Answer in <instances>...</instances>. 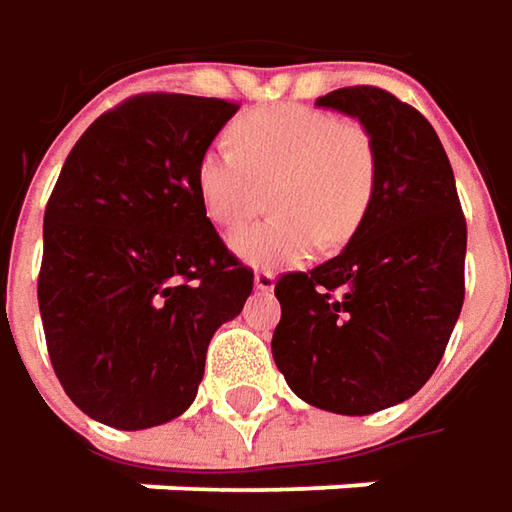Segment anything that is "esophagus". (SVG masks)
I'll return each mask as SVG.
<instances>
[{
    "mask_svg": "<svg viewBox=\"0 0 512 512\" xmlns=\"http://www.w3.org/2000/svg\"><path fill=\"white\" fill-rule=\"evenodd\" d=\"M255 289L257 291H272L274 289V274L272 272H257L255 274Z\"/></svg>",
    "mask_w": 512,
    "mask_h": 512,
    "instance_id": "esophagus-1",
    "label": "esophagus"
}]
</instances>
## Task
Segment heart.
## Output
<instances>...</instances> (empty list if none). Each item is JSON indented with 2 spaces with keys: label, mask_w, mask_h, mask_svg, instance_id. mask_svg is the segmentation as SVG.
Returning a JSON list of instances; mask_svg holds the SVG:
<instances>
[{
  "label": "heart",
  "mask_w": 512,
  "mask_h": 512,
  "mask_svg": "<svg viewBox=\"0 0 512 512\" xmlns=\"http://www.w3.org/2000/svg\"><path fill=\"white\" fill-rule=\"evenodd\" d=\"M232 147H209L198 158L195 186L209 221L238 232L272 198L266 223L235 238V252L260 269L306 263L320 240L345 243L365 218L377 152L368 130L328 110L280 104L240 115Z\"/></svg>",
  "instance_id": "heart-1"
}]
</instances>
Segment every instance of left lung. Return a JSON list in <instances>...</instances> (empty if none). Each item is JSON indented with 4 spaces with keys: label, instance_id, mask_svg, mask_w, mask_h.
<instances>
[{
    "label": "left lung",
    "instance_id": "left-lung-1",
    "mask_svg": "<svg viewBox=\"0 0 512 512\" xmlns=\"http://www.w3.org/2000/svg\"><path fill=\"white\" fill-rule=\"evenodd\" d=\"M317 107L368 130L377 184L340 255L277 280L272 354L303 402L365 416L414 397L442 360L465 300L467 226L445 147L419 110L379 87H343Z\"/></svg>",
    "mask_w": 512,
    "mask_h": 512
}]
</instances>
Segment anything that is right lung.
I'll list each match as a JSON object with an SVG mask.
<instances>
[{"instance_id": "add662e5", "label": "right lung", "mask_w": 512, "mask_h": 512, "mask_svg": "<svg viewBox=\"0 0 512 512\" xmlns=\"http://www.w3.org/2000/svg\"><path fill=\"white\" fill-rule=\"evenodd\" d=\"M235 101L144 93L98 115L45 209L39 311L64 394L118 431L195 402L212 334L255 274L223 246L195 186Z\"/></svg>"}]
</instances>
